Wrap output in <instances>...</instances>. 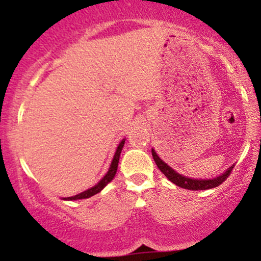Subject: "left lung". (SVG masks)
Returning a JSON list of instances; mask_svg holds the SVG:
<instances>
[{"mask_svg":"<svg viewBox=\"0 0 261 261\" xmlns=\"http://www.w3.org/2000/svg\"><path fill=\"white\" fill-rule=\"evenodd\" d=\"M152 155H153V160L158 168H160L161 172L163 173L170 181L174 182L178 187L188 189V190H207V189L216 188L228 178L233 169V167H230V168L227 169L222 175L217 176V178L215 179H207V180H202V179H190L187 178V176H182L181 174H178L175 170L170 168L168 164L164 163V162L158 157L157 153L154 152V149H152Z\"/></svg>","mask_w":261,"mask_h":261,"instance_id":"1","label":"left lung"}]
</instances>
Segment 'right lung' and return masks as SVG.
Returning <instances> with one entry per match:
<instances>
[{"label": "right lung", "instance_id": "add662e5", "mask_svg": "<svg viewBox=\"0 0 261 261\" xmlns=\"http://www.w3.org/2000/svg\"><path fill=\"white\" fill-rule=\"evenodd\" d=\"M124 143H125V140H122L120 143H119L118 146V149H116L115 152V155H114L113 158V162H112V166H110L109 170H108V173L106 175H104V178L101 179V180L98 182L95 187H93L91 189H88V190L83 191V193L79 194V195H74V196H71V197H65V200H80V199H88V197H91L93 195H95V194H98L99 191L103 189L106 185L108 184L109 181L113 180V178L115 176L116 174V170H118V163H119V158H120V153H121V149L124 147Z\"/></svg>", "mask_w": 261, "mask_h": 261}]
</instances>
